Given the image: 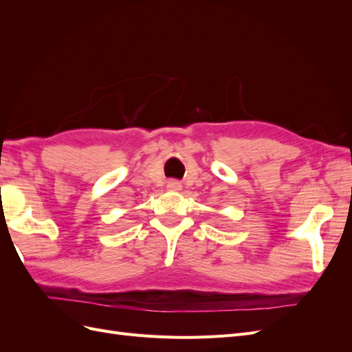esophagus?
<instances>
[{
    "label": "esophagus",
    "mask_w": 352,
    "mask_h": 352,
    "mask_svg": "<svg viewBox=\"0 0 352 352\" xmlns=\"http://www.w3.org/2000/svg\"><path fill=\"white\" fill-rule=\"evenodd\" d=\"M167 189H168V190H175V192H176V190L182 189V184H180L179 180L172 179V180H168V182H167Z\"/></svg>",
    "instance_id": "34e87169"
}]
</instances>
